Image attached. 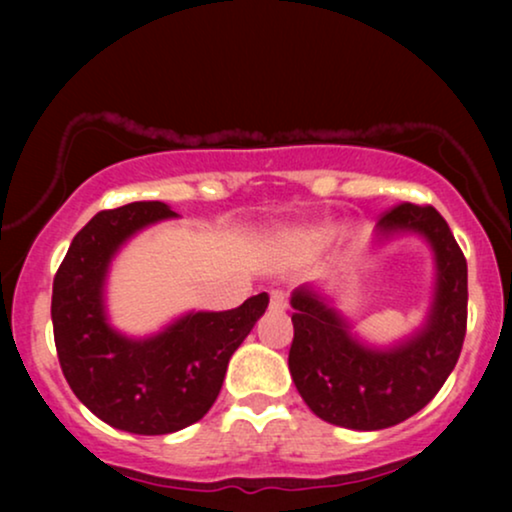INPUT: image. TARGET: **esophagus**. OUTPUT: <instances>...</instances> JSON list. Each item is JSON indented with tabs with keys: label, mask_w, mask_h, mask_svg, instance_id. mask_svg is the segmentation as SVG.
Returning a JSON list of instances; mask_svg holds the SVG:
<instances>
[{
	"label": "esophagus",
	"mask_w": 512,
	"mask_h": 512,
	"mask_svg": "<svg viewBox=\"0 0 512 512\" xmlns=\"http://www.w3.org/2000/svg\"><path fill=\"white\" fill-rule=\"evenodd\" d=\"M289 307V298H286L284 291H270V310L275 312H284Z\"/></svg>",
	"instance_id": "esophagus-1"
}]
</instances>
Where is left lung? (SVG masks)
Returning <instances> with one entry per match:
<instances>
[{
	"label": "left lung",
	"instance_id": "8db88e82",
	"mask_svg": "<svg viewBox=\"0 0 512 512\" xmlns=\"http://www.w3.org/2000/svg\"><path fill=\"white\" fill-rule=\"evenodd\" d=\"M382 233L419 230L436 251L438 282L429 324L389 352L356 342L333 307L310 291L293 293L289 370L314 415L335 426L377 431L424 408L457 366L466 338L468 270L450 226L431 205L387 209Z\"/></svg>",
	"mask_w": 512,
	"mask_h": 512
}]
</instances>
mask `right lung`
Instances as JSON below:
<instances>
[{
    "label": "right lung",
    "instance_id": "right-lung-1",
    "mask_svg": "<svg viewBox=\"0 0 512 512\" xmlns=\"http://www.w3.org/2000/svg\"><path fill=\"white\" fill-rule=\"evenodd\" d=\"M177 216L163 202L104 209L69 244L53 279V338L62 375L86 408L121 431L163 436L207 415L230 356L268 307L258 293L228 312H195L149 340L104 319L102 286L116 249L139 228Z\"/></svg>",
    "mask_w": 512,
    "mask_h": 512
}]
</instances>
